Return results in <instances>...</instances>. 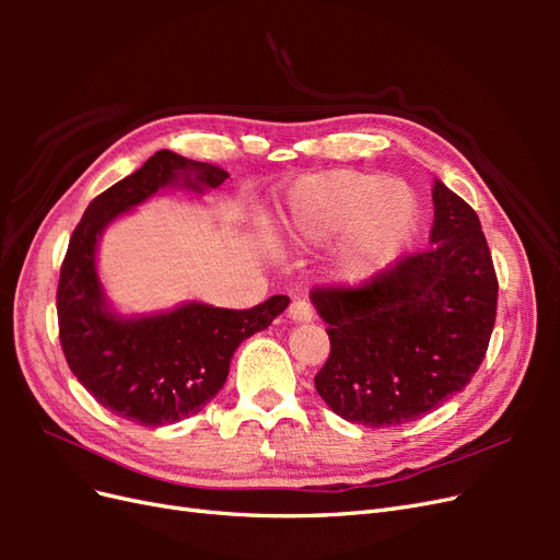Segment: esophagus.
Segmentation results:
<instances>
[{"label":"esophagus","instance_id":"obj_1","mask_svg":"<svg viewBox=\"0 0 560 560\" xmlns=\"http://www.w3.org/2000/svg\"><path fill=\"white\" fill-rule=\"evenodd\" d=\"M290 317L294 322H311L315 317V311H313V306H311L306 299H294L290 303Z\"/></svg>","mask_w":560,"mask_h":560}]
</instances>
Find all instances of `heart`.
<instances>
[{"instance_id":"obj_1","label":"heart","mask_w":560,"mask_h":560,"mask_svg":"<svg viewBox=\"0 0 560 560\" xmlns=\"http://www.w3.org/2000/svg\"><path fill=\"white\" fill-rule=\"evenodd\" d=\"M416 219L418 202L404 182L334 171L296 186L287 233L296 245H327L341 238V273L348 280H366L409 243Z\"/></svg>"}]
</instances>
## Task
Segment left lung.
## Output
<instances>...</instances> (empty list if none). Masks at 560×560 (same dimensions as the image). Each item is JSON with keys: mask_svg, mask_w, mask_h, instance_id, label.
I'll return each mask as SVG.
<instances>
[{"mask_svg": "<svg viewBox=\"0 0 560 560\" xmlns=\"http://www.w3.org/2000/svg\"><path fill=\"white\" fill-rule=\"evenodd\" d=\"M430 247L362 284L315 287L331 352L315 389L343 420L393 428L434 411L481 366L498 276L481 222L434 179Z\"/></svg>", "mask_w": 560, "mask_h": 560, "instance_id": "obj_1", "label": "left lung"}]
</instances>
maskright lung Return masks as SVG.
Segmentation results:
<instances>
[{"instance_id":"obj_1","label":"right lung","mask_w":560,"mask_h":560,"mask_svg":"<svg viewBox=\"0 0 560 560\" xmlns=\"http://www.w3.org/2000/svg\"><path fill=\"white\" fill-rule=\"evenodd\" d=\"M226 177L222 167L161 149L91 200L67 245L56 294L60 346L79 383L118 418L161 428L196 416L224 387L235 348L290 306V299L278 294L247 311L184 303L126 319L107 308L95 268L105 226L163 186L182 182L202 191L217 189Z\"/></svg>"}]
</instances>
